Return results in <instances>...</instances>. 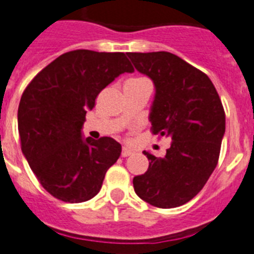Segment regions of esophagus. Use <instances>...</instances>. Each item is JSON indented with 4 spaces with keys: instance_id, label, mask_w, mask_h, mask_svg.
<instances>
[{
    "instance_id": "1",
    "label": "esophagus",
    "mask_w": 254,
    "mask_h": 254,
    "mask_svg": "<svg viewBox=\"0 0 254 254\" xmlns=\"http://www.w3.org/2000/svg\"><path fill=\"white\" fill-rule=\"evenodd\" d=\"M133 151L129 150V148H127V147H124L123 150H121V156L123 157H127L130 156V155H133Z\"/></svg>"
}]
</instances>
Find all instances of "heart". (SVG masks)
<instances>
[{
	"label": "heart",
	"instance_id": "b5f03b06",
	"mask_svg": "<svg viewBox=\"0 0 254 254\" xmlns=\"http://www.w3.org/2000/svg\"><path fill=\"white\" fill-rule=\"evenodd\" d=\"M130 80H143V78H130ZM129 81V80H127Z\"/></svg>",
	"mask_w": 254,
	"mask_h": 254
}]
</instances>
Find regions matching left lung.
<instances>
[{"label":"left lung","mask_w":254,"mask_h":254,"mask_svg":"<svg viewBox=\"0 0 254 254\" xmlns=\"http://www.w3.org/2000/svg\"><path fill=\"white\" fill-rule=\"evenodd\" d=\"M156 87L151 131L172 139L164 157L143 151L150 165L134 177V191L146 203L169 209L186 204L216 169L225 134V110L204 72L167 53H127Z\"/></svg>","instance_id":"8db88e82"}]
</instances>
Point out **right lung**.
<instances>
[{"label": "right lung", "instance_id": "right-lung-1", "mask_svg": "<svg viewBox=\"0 0 254 254\" xmlns=\"http://www.w3.org/2000/svg\"><path fill=\"white\" fill-rule=\"evenodd\" d=\"M124 53L72 50L62 54L27 85L18 108L20 147L41 186L55 199H93L120 157L110 137H81L86 111L119 74L133 72Z\"/></svg>", "mask_w": 254, "mask_h": 254}]
</instances>
